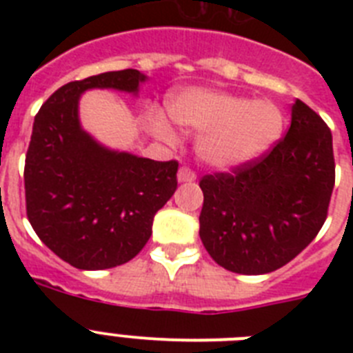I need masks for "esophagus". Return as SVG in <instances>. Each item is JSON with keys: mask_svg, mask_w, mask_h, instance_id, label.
I'll list each match as a JSON object with an SVG mask.
<instances>
[{"mask_svg": "<svg viewBox=\"0 0 353 353\" xmlns=\"http://www.w3.org/2000/svg\"><path fill=\"white\" fill-rule=\"evenodd\" d=\"M176 179H179L180 183H185V182H194L196 180V173L189 168H180L179 173H176Z\"/></svg>", "mask_w": 353, "mask_h": 353, "instance_id": "obj_1", "label": "esophagus"}]
</instances>
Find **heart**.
<instances>
[{"mask_svg":"<svg viewBox=\"0 0 353 353\" xmlns=\"http://www.w3.org/2000/svg\"><path fill=\"white\" fill-rule=\"evenodd\" d=\"M168 113L179 127L199 132L196 152L205 164L226 171L248 166L269 154L285 129V114L277 104L219 90H182L170 99ZM148 127L164 141L176 139L161 111L150 114Z\"/></svg>","mask_w":353,"mask_h":353,"instance_id":"b5f03b06","label":"heart"}]
</instances>
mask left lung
Instances as JSON below:
<instances>
[{"label": "left lung", "instance_id": "left-lung-1", "mask_svg": "<svg viewBox=\"0 0 353 353\" xmlns=\"http://www.w3.org/2000/svg\"><path fill=\"white\" fill-rule=\"evenodd\" d=\"M199 236L215 263L269 274L292 261L323 226L334 189L332 134L310 105H292L285 138L260 161L199 182Z\"/></svg>", "mask_w": 353, "mask_h": 353}]
</instances>
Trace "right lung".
Masks as SVG:
<instances>
[{
  "mask_svg": "<svg viewBox=\"0 0 353 353\" xmlns=\"http://www.w3.org/2000/svg\"><path fill=\"white\" fill-rule=\"evenodd\" d=\"M146 79L127 68L72 81L35 117L24 166L28 219L43 244L76 269L104 270L132 260L176 191L179 162L109 148L81 125L84 92L138 97Z\"/></svg>",
  "mask_w": 353,
  "mask_h": 353,
  "instance_id": "obj_1",
  "label": "right lung"
}]
</instances>
